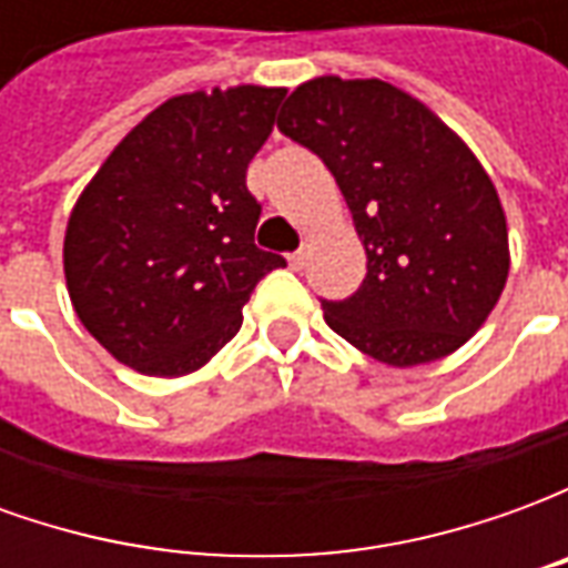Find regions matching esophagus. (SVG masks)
Returning <instances> with one entry per match:
<instances>
[{
	"mask_svg": "<svg viewBox=\"0 0 568 568\" xmlns=\"http://www.w3.org/2000/svg\"><path fill=\"white\" fill-rule=\"evenodd\" d=\"M304 264H307V255H304V252H292V255H288V267H292V271H304Z\"/></svg>",
	"mask_w": 568,
	"mask_h": 568,
	"instance_id": "obj_1",
	"label": "esophagus"
}]
</instances>
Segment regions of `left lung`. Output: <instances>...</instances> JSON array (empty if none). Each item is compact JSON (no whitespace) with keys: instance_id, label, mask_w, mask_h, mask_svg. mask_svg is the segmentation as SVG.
I'll list each match as a JSON object with an SVG mask.
<instances>
[{"instance_id":"8db88e82","label":"left lung","mask_w":568,"mask_h":568,"mask_svg":"<svg viewBox=\"0 0 568 568\" xmlns=\"http://www.w3.org/2000/svg\"><path fill=\"white\" fill-rule=\"evenodd\" d=\"M276 128L320 154L365 240L362 285L322 301L328 328L393 368L459 349L493 313L511 264L499 194L471 149L381 79L307 81Z\"/></svg>"}]
</instances>
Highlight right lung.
<instances>
[{
    "instance_id": "obj_1",
    "label": "right lung",
    "mask_w": 568,
    "mask_h": 568,
    "mask_svg": "<svg viewBox=\"0 0 568 568\" xmlns=\"http://www.w3.org/2000/svg\"><path fill=\"white\" fill-rule=\"evenodd\" d=\"M283 88L182 93L142 118L81 191L63 271L81 325L133 371L182 377L243 325V304L283 255L255 246L248 161Z\"/></svg>"
}]
</instances>
